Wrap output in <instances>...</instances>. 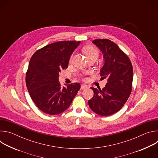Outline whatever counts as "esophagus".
Masks as SVG:
<instances>
[{"instance_id": "34e87169", "label": "esophagus", "mask_w": 158, "mask_h": 158, "mask_svg": "<svg viewBox=\"0 0 158 158\" xmlns=\"http://www.w3.org/2000/svg\"><path fill=\"white\" fill-rule=\"evenodd\" d=\"M87 87V86L86 85L82 84V85H81V89L82 90V89H86Z\"/></svg>"}]
</instances>
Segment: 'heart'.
Masks as SVG:
<instances>
[{
	"instance_id": "heart-1",
	"label": "heart",
	"mask_w": 158,
	"mask_h": 158,
	"mask_svg": "<svg viewBox=\"0 0 158 158\" xmlns=\"http://www.w3.org/2000/svg\"><path fill=\"white\" fill-rule=\"evenodd\" d=\"M83 52L87 56L89 57L91 56H98L99 52L98 51L92 46H87L83 48Z\"/></svg>"
}]
</instances>
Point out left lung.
Instances as JSON below:
<instances>
[{
	"instance_id": "8db88e82",
	"label": "left lung",
	"mask_w": 158,
	"mask_h": 158,
	"mask_svg": "<svg viewBox=\"0 0 158 158\" xmlns=\"http://www.w3.org/2000/svg\"><path fill=\"white\" fill-rule=\"evenodd\" d=\"M103 55L104 64L100 70L102 79H107L102 89H91L94 96L88 101L96 114L107 116L119 111L129 98L132 90L133 69L130 59L114 42L109 39L92 42Z\"/></svg>"
}]
</instances>
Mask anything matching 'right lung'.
I'll return each instance as SVG.
<instances>
[{
    "label": "right lung",
    "mask_w": 158,
    "mask_h": 158,
    "mask_svg": "<svg viewBox=\"0 0 158 158\" xmlns=\"http://www.w3.org/2000/svg\"><path fill=\"white\" fill-rule=\"evenodd\" d=\"M80 41H59L37 51L31 58L26 82L31 99L45 113H62L71 105L81 88L79 83L64 84L59 74L67 68L70 57Z\"/></svg>",
    "instance_id": "1"
}]
</instances>
